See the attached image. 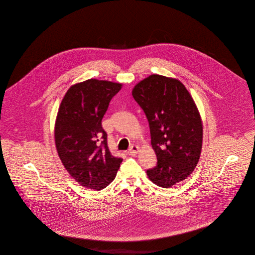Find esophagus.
<instances>
[{
	"label": "esophagus",
	"mask_w": 255,
	"mask_h": 255,
	"mask_svg": "<svg viewBox=\"0 0 255 255\" xmlns=\"http://www.w3.org/2000/svg\"><path fill=\"white\" fill-rule=\"evenodd\" d=\"M139 150V147L136 145H131L129 148V154L132 156H135Z\"/></svg>",
	"instance_id": "esophagus-1"
}]
</instances>
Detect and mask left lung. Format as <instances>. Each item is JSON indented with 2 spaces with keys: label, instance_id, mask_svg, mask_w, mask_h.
I'll use <instances>...</instances> for the list:
<instances>
[{
  "label": "left lung",
  "instance_id": "1",
  "mask_svg": "<svg viewBox=\"0 0 255 255\" xmlns=\"http://www.w3.org/2000/svg\"><path fill=\"white\" fill-rule=\"evenodd\" d=\"M133 99L149 123L157 165L148 178L168 188L186 179L202 151L203 124L194 100L181 81L152 74L134 86Z\"/></svg>",
  "mask_w": 255,
  "mask_h": 255
}]
</instances>
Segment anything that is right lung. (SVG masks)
<instances>
[{
  "mask_svg": "<svg viewBox=\"0 0 255 255\" xmlns=\"http://www.w3.org/2000/svg\"><path fill=\"white\" fill-rule=\"evenodd\" d=\"M122 84L89 79L72 86L61 102L54 137L61 161L75 181L100 190L116 178L122 158L113 156L101 122Z\"/></svg>",
  "mask_w": 255,
  "mask_h": 255,
  "instance_id": "right-lung-1",
  "label": "right lung"
}]
</instances>
